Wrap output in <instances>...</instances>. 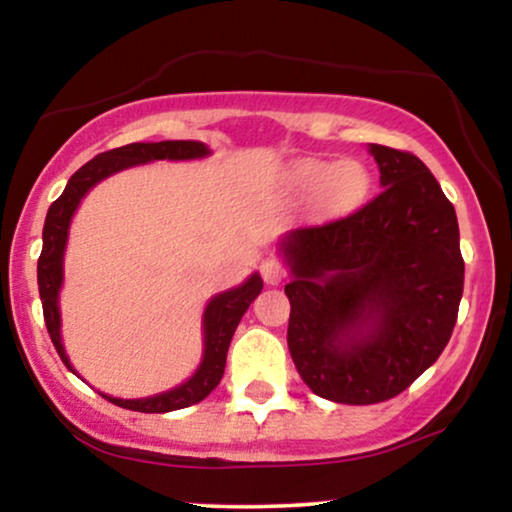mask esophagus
<instances>
[{"instance_id": "34e87169", "label": "esophagus", "mask_w": 512, "mask_h": 512, "mask_svg": "<svg viewBox=\"0 0 512 512\" xmlns=\"http://www.w3.org/2000/svg\"><path fill=\"white\" fill-rule=\"evenodd\" d=\"M260 272H262V279L267 281L269 286L281 284V281L286 279V267H284V262L276 260V257H267V260H262Z\"/></svg>"}]
</instances>
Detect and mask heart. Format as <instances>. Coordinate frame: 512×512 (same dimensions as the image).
Here are the masks:
<instances>
[{
  "instance_id": "obj_1",
  "label": "heart",
  "mask_w": 512,
  "mask_h": 512,
  "mask_svg": "<svg viewBox=\"0 0 512 512\" xmlns=\"http://www.w3.org/2000/svg\"><path fill=\"white\" fill-rule=\"evenodd\" d=\"M291 187L301 195L315 192V207L322 214H346L366 199L370 175L358 161L330 163L308 158L291 170Z\"/></svg>"
}]
</instances>
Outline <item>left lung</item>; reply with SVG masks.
Masks as SVG:
<instances>
[{
    "label": "left lung",
    "instance_id": "obj_1",
    "mask_svg": "<svg viewBox=\"0 0 512 512\" xmlns=\"http://www.w3.org/2000/svg\"><path fill=\"white\" fill-rule=\"evenodd\" d=\"M383 192L281 240L291 267L289 351L303 383L339 404L397 397L436 363L460 310L455 207L421 158L370 144Z\"/></svg>",
    "mask_w": 512,
    "mask_h": 512
}]
</instances>
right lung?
Returning a JSON list of instances; mask_svg holds the SVG:
<instances>
[{"instance_id":"obj_1","label":"right lung","mask_w":512,"mask_h":512,"mask_svg":"<svg viewBox=\"0 0 512 512\" xmlns=\"http://www.w3.org/2000/svg\"><path fill=\"white\" fill-rule=\"evenodd\" d=\"M209 149L202 142H156V144H127L120 149L105 151L96 158L81 166L76 173L69 178L67 187L55 202L50 204L48 216H45L43 226V252L38 257V289H40V301H43V315L45 325H48L50 339L55 344L57 354L64 361L72 373L76 370L69 363L67 354H64L62 337H60V298L62 289V260H64V248H67V236H69V223L79 202L84 195L91 190L96 182L108 178V175L117 173V170H125L139 163L149 161H190V158H202L207 156ZM262 291V279L260 274H252L245 284H240L238 289L223 291L219 296H214L204 310V356L199 368L195 370L190 380L173 387V390L161 392V395L144 397V399H117L110 395H103L108 402L117 404L122 409L132 411H144V414H166V411L185 409L192 404L202 402L204 397L221 383L223 368H226V354L228 346H231L233 332H236L240 317L245 315V310L250 308V303L260 296Z\"/></svg>"}]
</instances>
